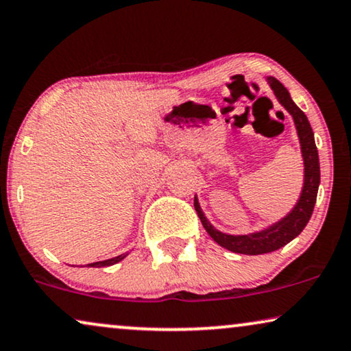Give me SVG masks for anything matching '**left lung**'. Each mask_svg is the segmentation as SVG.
<instances>
[{
  "label": "left lung",
  "mask_w": 351,
  "mask_h": 351,
  "mask_svg": "<svg viewBox=\"0 0 351 351\" xmlns=\"http://www.w3.org/2000/svg\"><path fill=\"white\" fill-rule=\"evenodd\" d=\"M273 95L276 96L279 104L289 112L292 117L293 125H295L298 143H300V152L303 158V186L302 193L298 195L295 205L291 208V212L284 215L281 219L268 224V226L261 228L258 231L247 232V234H228L217 230L208 218L205 217L202 207H200L197 195L194 197V207L197 212L200 221L208 236L221 245L223 249H228L234 254L244 255H261L269 254L281 249L289 244L292 239L300 234L305 230L306 223L310 221L313 208L316 204L317 188H319V156H317V149L315 143V133H313L310 121H308L305 112L292 101L291 93L281 82L276 80L274 77H266Z\"/></svg>",
  "instance_id": "obj_1"
}]
</instances>
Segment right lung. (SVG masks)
<instances>
[{
	"mask_svg": "<svg viewBox=\"0 0 351 351\" xmlns=\"http://www.w3.org/2000/svg\"><path fill=\"white\" fill-rule=\"evenodd\" d=\"M130 254V252H125V254H121V255H117V256H114V258H109V260H102V261H95V263H90L88 266H93V268H101V266H112V265H115V263H119V261H121L125 258V256H127Z\"/></svg>",
	"mask_w": 351,
	"mask_h": 351,
	"instance_id": "right-lung-1",
	"label": "right lung"
}]
</instances>
